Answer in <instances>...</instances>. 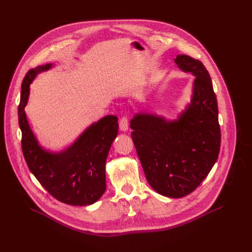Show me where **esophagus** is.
<instances>
[{"label":"esophagus","instance_id":"34e87169","mask_svg":"<svg viewBox=\"0 0 252 252\" xmlns=\"http://www.w3.org/2000/svg\"><path fill=\"white\" fill-rule=\"evenodd\" d=\"M128 126H129V124H128L127 118H125V117L121 118V120H120V122H119L120 130H121L122 132H127V131H128Z\"/></svg>","mask_w":252,"mask_h":252}]
</instances>
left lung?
<instances>
[{"label":"left lung","mask_w":252,"mask_h":252,"mask_svg":"<svg viewBox=\"0 0 252 252\" xmlns=\"http://www.w3.org/2000/svg\"><path fill=\"white\" fill-rule=\"evenodd\" d=\"M177 67L194 78L190 100L173 120L148 111L131 119V137L147 181L158 194L183 198L204 181L220 148L217 96L206 67L179 54Z\"/></svg>","instance_id":"left-lung-1"}]
</instances>
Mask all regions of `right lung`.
<instances>
[{"instance_id":"add662e5","label":"right lung","mask_w":252,"mask_h":252,"mask_svg":"<svg viewBox=\"0 0 252 252\" xmlns=\"http://www.w3.org/2000/svg\"><path fill=\"white\" fill-rule=\"evenodd\" d=\"M53 63L29 70L21 85L18 123L22 133V152L32 173L55 199L73 206H88L100 199L106 189L105 162L118 135V118L107 115L92 123L67 148L46 149L32 130L26 114L30 86Z\"/></svg>"}]
</instances>
